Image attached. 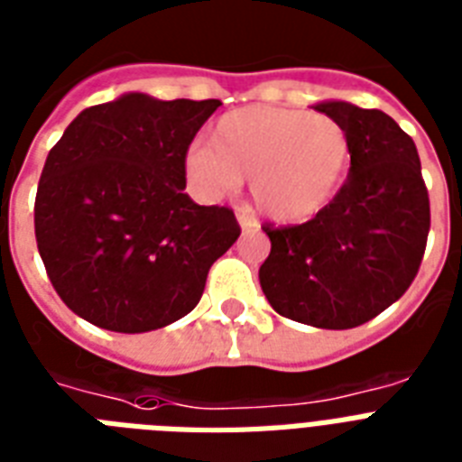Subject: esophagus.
Here are the masks:
<instances>
[{
	"instance_id": "1",
	"label": "esophagus",
	"mask_w": 462,
	"mask_h": 462,
	"mask_svg": "<svg viewBox=\"0 0 462 462\" xmlns=\"http://www.w3.org/2000/svg\"><path fill=\"white\" fill-rule=\"evenodd\" d=\"M236 219H238V226H241L243 234H250V231H257V228H260V224L250 217L248 209H238V212H236Z\"/></svg>"
}]
</instances>
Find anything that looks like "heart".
<instances>
[{"mask_svg": "<svg viewBox=\"0 0 462 462\" xmlns=\"http://www.w3.org/2000/svg\"><path fill=\"white\" fill-rule=\"evenodd\" d=\"M350 138L331 116L283 106L224 114L212 145L188 147L186 173L202 195L221 198L248 180L254 209L276 224L312 219L341 190Z\"/></svg>", "mask_w": 462, "mask_h": 462, "instance_id": "1", "label": "heart"}]
</instances>
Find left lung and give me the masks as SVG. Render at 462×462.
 <instances>
[{
	"instance_id": "left-lung-1",
	"label": "left lung",
	"mask_w": 462,
	"mask_h": 462,
	"mask_svg": "<svg viewBox=\"0 0 462 462\" xmlns=\"http://www.w3.org/2000/svg\"><path fill=\"white\" fill-rule=\"evenodd\" d=\"M350 138L348 179L334 200L298 226L264 234L260 267L269 305L317 329H353L408 291L430 234V198L418 147L389 114L317 102Z\"/></svg>"
}]
</instances>
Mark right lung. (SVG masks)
Masks as SVG:
<instances>
[{
	"mask_svg": "<svg viewBox=\"0 0 462 462\" xmlns=\"http://www.w3.org/2000/svg\"><path fill=\"white\" fill-rule=\"evenodd\" d=\"M219 99L126 92L88 106L50 150L35 238L59 298L119 334L162 329L200 302L208 272L241 236L234 212L186 190V152Z\"/></svg>",
	"mask_w": 462,
	"mask_h": 462,
	"instance_id": "1",
	"label": "right lung"
}]
</instances>
